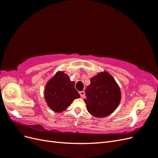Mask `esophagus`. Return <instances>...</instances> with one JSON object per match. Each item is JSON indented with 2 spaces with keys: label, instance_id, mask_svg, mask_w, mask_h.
<instances>
[{
  "label": "esophagus",
  "instance_id": "1",
  "mask_svg": "<svg viewBox=\"0 0 158 158\" xmlns=\"http://www.w3.org/2000/svg\"><path fill=\"white\" fill-rule=\"evenodd\" d=\"M79 94H80V95L81 98H84V96H85V92H84V91H81V92H79Z\"/></svg>",
  "mask_w": 158,
  "mask_h": 158
}]
</instances>
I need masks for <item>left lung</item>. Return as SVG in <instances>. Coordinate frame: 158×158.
I'll return each instance as SVG.
<instances>
[{
	"label": "left lung",
	"mask_w": 158,
	"mask_h": 158,
	"mask_svg": "<svg viewBox=\"0 0 158 158\" xmlns=\"http://www.w3.org/2000/svg\"><path fill=\"white\" fill-rule=\"evenodd\" d=\"M88 112L98 118L111 114L120 103L121 89L115 80L108 72H101L90 79V84L85 89Z\"/></svg>",
	"instance_id": "obj_1"
}]
</instances>
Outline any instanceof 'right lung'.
<instances>
[{"instance_id": "1", "label": "right lung", "mask_w": 158, "mask_h": 158, "mask_svg": "<svg viewBox=\"0 0 158 158\" xmlns=\"http://www.w3.org/2000/svg\"><path fill=\"white\" fill-rule=\"evenodd\" d=\"M74 84L63 71L57 72L47 82L44 89L45 99L49 107L55 112L61 113L75 99L80 98Z\"/></svg>"}]
</instances>
